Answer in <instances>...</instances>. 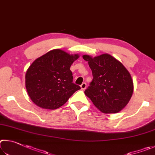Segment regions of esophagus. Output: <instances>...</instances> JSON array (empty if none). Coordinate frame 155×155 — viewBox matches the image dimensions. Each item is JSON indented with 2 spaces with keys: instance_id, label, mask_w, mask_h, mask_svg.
Segmentation results:
<instances>
[{
  "instance_id": "1",
  "label": "esophagus",
  "mask_w": 155,
  "mask_h": 155,
  "mask_svg": "<svg viewBox=\"0 0 155 155\" xmlns=\"http://www.w3.org/2000/svg\"><path fill=\"white\" fill-rule=\"evenodd\" d=\"M80 87H81V89H82V90H85L86 88V84L85 82L82 83V85L80 86Z\"/></svg>"
}]
</instances>
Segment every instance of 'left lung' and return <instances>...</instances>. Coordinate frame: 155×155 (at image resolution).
Here are the masks:
<instances>
[{"label":"left lung","instance_id":"1","mask_svg":"<svg viewBox=\"0 0 155 155\" xmlns=\"http://www.w3.org/2000/svg\"><path fill=\"white\" fill-rule=\"evenodd\" d=\"M93 79L84 93L104 114L120 112L128 104L134 92L131 75L125 67L108 54L93 57L83 55Z\"/></svg>","mask_w":155,"mask_h":155}]
</instances>
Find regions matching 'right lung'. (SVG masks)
<instances>
[{
  "mask_svg": "<svg viewBox=\"0 0 155 155\" xmlns=\"http://www.w3.org/2000/svg\"><path fill=\"white\" fill-rule=\"evenodd\" d=\"M79 57L78 54L55 49L32 62L26 71L25 85L35 105L43 109L55 110L80 90V86L73 83L70 70L71 65Z\"/></svg>",
  "mask_w": 155,
  "mask_h": 155,
  "instance_id": "add662e5",
  "label": "right lung"
}]
</instances>
